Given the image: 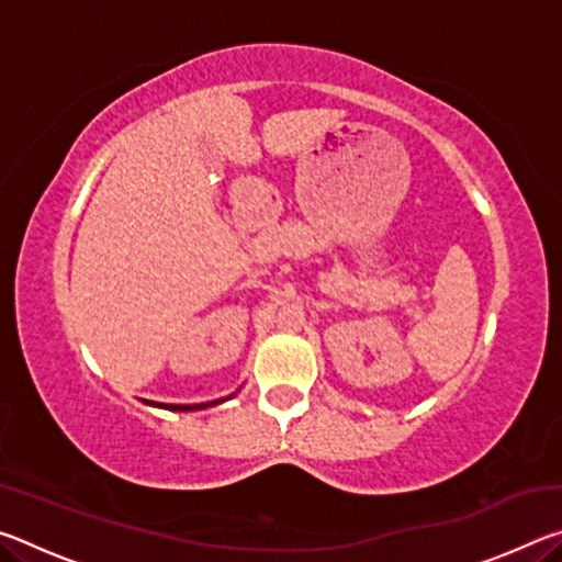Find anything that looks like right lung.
<instances>
[{
    "mask_svg": "<svg viewBox=\"0 0 562 562\" xmlns=\"http://www.w3.org/2000/svg\"><path fill=\"white\" fill-rule=\"evenodd\" d=\"M211 404H168L166 408H173V412H193V408H203Z\"/></svg>",
    "mask_w": 562,
    "mask_h": 562,
    "instance_id": "1",
    "label": "right lung"
}]
</instances>
